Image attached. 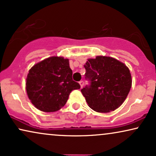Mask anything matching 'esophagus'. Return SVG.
I'll return each instance as SVG.
<instances>
[{
    "label": "esophagus",
    "mask_w": 156,
    "mask_h": 156,
    "mask_svg": "<svg viewBox=\"0 0 156 156\" xmlns=\"http://www.w3.org/2000/svg\"><path fill=\"white\" fill-rule=\"evenodd\" d=\"M79 84H80V87H81V88H82V87H83V86H84V81L81 80L80 82H79Z\"/></svg>",
    "instance_id": "34e87169"
}]
</instances>
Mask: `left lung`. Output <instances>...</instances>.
Wrapping results in <instances>:
<instances>
[{
  "label": "left lung",
  "mask_w": 156,
  "mask_h": 156,
  "mask_svg": "<svg viewBox=\"0 0 156 156\" xmlns=\"http://www.w3.org/2000/svg\"><path fill=\"white\" fill-rule=\"evenodd\" d=\"M89 84L81 89L91 109L107 113L118 108L131 88L130 71L124 64L110 57L97 56L84 65Z\"/></svg>",
  "instance_id": "left-lung-1"
}]
</instances>
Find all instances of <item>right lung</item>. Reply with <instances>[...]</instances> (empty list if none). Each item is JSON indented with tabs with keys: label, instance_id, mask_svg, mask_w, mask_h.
<instances>
[{
	"label": "right lung",
	"instance_id": "obj_1",
	"mask_svg": "<svg viewBox=\"0 0 156 156\" xmlns=\"http://www.w3.org/2000/svg\"><path fill=\"white\" fill-rule=\"evenodd\" d=\"M26 91L32 104L44 112H57L67 103L72 90L80 89L72 80L69 59L51 57L29 70Z\"/></svg>",
	"mask_w": 156,
	"mask_h": 156
}]
</instances>
